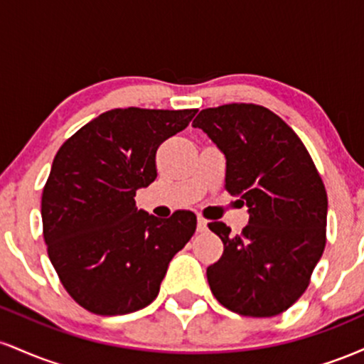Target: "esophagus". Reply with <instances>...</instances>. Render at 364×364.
<instances>
[{"mask_svg": "<svg viewBox=\"0 0 364 364\" xmlns=\"http://www.w3.org/2000/svg\"><path fill=\"white\" fill-rule=\"evenodd\" d=\"M207 220L203 219V217H198V220H196V231L198 232H203V231H207Z\"/></svg>", "mask_w": 364, "mask_h": 364, "instance_id": "obj_1", "label": "esophagus"}]
</instances>
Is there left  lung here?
Here are the masks:
<instances>
[{"instance_id": "1", "label": "left lung", "mask_w": 364, "mask_h": 364, "mask_svg": "<svg viewBox=\"0 0 364 364\" xmlns=\"http://www.w3.org/2000/svg\"><path fill=\"white\" fill-rule=\"evenodd\" d=\"M193 127L224 152V188L250 212L241 235L208 224L224 243L207 269L210 291L243 316L281 315L306 291L327 241V191L315 162L294 129L258 104L208 107Z\"/></svg>"}]
</instances>
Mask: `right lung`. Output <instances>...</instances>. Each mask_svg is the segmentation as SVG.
Returning <instances> with one entry per match:
<instances>
[{
    "label": "right lung",
    "instance_id": "add662e5",
    "mask_svg": "<svg viewBox=\"0 0 364 364\" xmlns=\"http://www.w3.org/2000/svg\"><path fill=\"white\" fill-rule=\"evenodd\" d=\"M198 109H111L58 150L41 200L48 255L66 292L95 315H127L157 298L196 215L157 219L135 207L157 178L156 152Z\"/></svg>",
    "mask_w": 364,
    "mask_h": 364
}]
</instances>
